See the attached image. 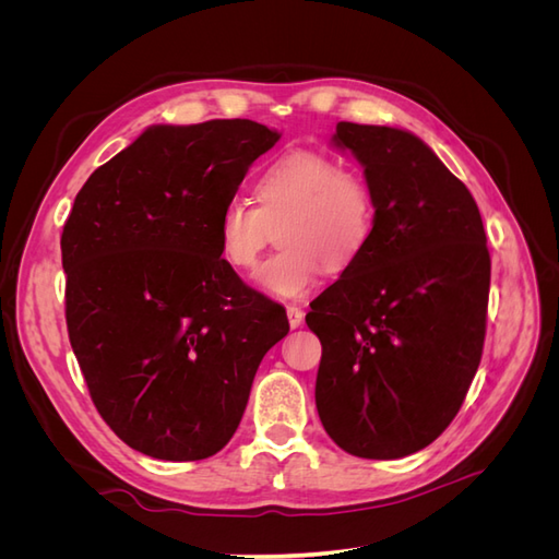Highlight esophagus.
Masks as SVG:
<instances>
[{
    "instance_id": "34e87169",
    "label": "esophagus",
    "mask_w": 559,
    "mask_h": 559,
    "mask_svg": "<svg viewBox=\"0 0 559 559\" xmlns=\"http://www.w3.org/2000/svg\"><path fill=\"white\" fill-rule=\"evenodd\" d=\"M286 314H289L292 329H298L302 324V317H306V312H302L298 306H286Z\"/></svg>"
}]
</instances>
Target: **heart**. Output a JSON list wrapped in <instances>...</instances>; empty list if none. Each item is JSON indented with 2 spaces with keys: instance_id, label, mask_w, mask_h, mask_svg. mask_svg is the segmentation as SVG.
Here are the masks:
<instances>
[{
  "instance_id": "b5f03b06",
  "label": "heart",
  "mask_w": 559,
  "mask_h": 559,
  "mask_svg": "<svg viewBox=\"0 0 559 559\" xmlns=\"http://www.w3.org/2000/svg\"><path fill=\"white\" fill-rule=\"evenodd\" d=\"M257 207L233 198L216 218L222 259L247 273L277 230L280 247L257 273L263 292L294 298L317 280L319 267L341 273L366 247L376 200L364 175L337 167L319 151L298 148L259 177Z\"/></svg>"
}]
</instances>
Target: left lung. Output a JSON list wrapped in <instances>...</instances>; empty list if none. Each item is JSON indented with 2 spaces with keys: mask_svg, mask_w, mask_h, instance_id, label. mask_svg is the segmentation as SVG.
<instances>
[{
  "mask_svg": "<svg viewBox=\"0 0 559 559\" xmlns=\"http://www.w3.org/2000/svg\"><path fill=\"white\" fill-rule=\"evenodd\" d=\"M333 142L364 165L376 218L359 257L310 302L314 401L335 445L399 460L462 408L483 357L492 263L476 200L419 138L343 121Z\"/></svg>",
  "mask_w": 559,
  "mask_h": 559,
  "instance_id": "left-lung-1",
  "label": "left lung"
}]
</instances>
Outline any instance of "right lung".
Here are the masks:
<instances>
[{"label":"right lung","mask_w":559,"mask_h":559,"mask_svg":"<svg viewBox=\"0 0 559 559\" xmlns=\"http://www.w3.org/2000/svg\"><path fill=\"white\" fill-rule=\"evenodd\" d=\"M277 140L247 118L151 126L76 193L60 238L67 333L97 413L132 450L216 454L289 333L216 242L222 207Z\"/></svg>","instance_id":"right-lung-1"}]
</instances>
